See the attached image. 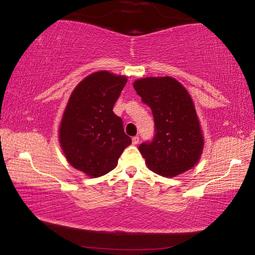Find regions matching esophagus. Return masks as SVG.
<instances>
[{
  "label": "esophagus",
  "mask_w": 255,
  "mask_h": 255,
  "mask_svg": "<svg viewBox=\"0 0 255 255\" xmlns=\"http://www.w3.org/2000/svg\"><path fill=\"white\" fill-rule=\"evenodd\" d=\"M131 141H132V145H137L138 143H139V137L138 136H135L131 138Z\"/></svg>",
  "instance_id": "1"
}]
</instances>
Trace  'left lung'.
Returning a JSON list of instances; mask_svg holds the SVG:
<instances>
[{
	"label": "left lung",
	"instance_id": "obj_1",
	"mask_svg": "<svg viewBox=\"0 0 255 255\" xmlns=\"http://www.w3.org/2000/svg\"><path fill=\"white\" fill-rule=\"evenodd\" d=\"M133 89L152 109L154 117L153 141L139 145L148 169L165 178L192 169L199 162L205 141L187 89L171 76L136 80Z\"/></svg>",
	"mask_w": 255,
	"mask_h": 255
}]
</instances>
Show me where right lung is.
<instances>
[{
  "mask_svg": "<svg viewBox=\"0 0 255 255\" xmlns=\"http://www.w3.org/2000/svg\"><path fill=\"white\" fill-rule=\"evenodd\" d=\"M127 76L94 72L73 90L60 120L58 137L67 162L90 178H99L117 166L131 144L123 120L112 111Z\"/></svg>",
  "mask_w": 255,
  "mask_h": 255,
  "instance_id": "obj_1",
  "label": "right lung"
}]
</instances>
